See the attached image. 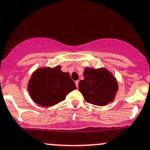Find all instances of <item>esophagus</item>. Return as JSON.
<instances>
[{"label":"esophagus","mask_w":150,"mask_h":150,"mask_svg":"<svg viewBox=\"0 0 150 150\" xmlns=\"http://www.w3.org/2000/svg\"><path fill=\"white\" fill-rule=\"evenodd\" d=\"M78 83H79V81H75V85H76L77 88H78Z\"/></svg>","instance_id":"34e87169"}]
</instances>
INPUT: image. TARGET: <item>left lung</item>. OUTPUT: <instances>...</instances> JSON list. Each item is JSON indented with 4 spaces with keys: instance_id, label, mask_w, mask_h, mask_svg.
Wrapping results in <instances>:
<instances>
[{
    "instance_id": "obj_1",
    "label": "left lung",
    "mask_w": 150,
    "mask_h": 150,
    "mask_svg": "<svg viewBox=\"0 0 150 150\" xmlns=\"http://www.w3.org/2000/svg\"><path fill=\"white\" fill-rule=\"evenodd\" d=\"M83 77L78 84V89L87 103L104 106L114 101L118 91V82L110 71L103 67H86Z\"/></svg>"
}]
</instances>
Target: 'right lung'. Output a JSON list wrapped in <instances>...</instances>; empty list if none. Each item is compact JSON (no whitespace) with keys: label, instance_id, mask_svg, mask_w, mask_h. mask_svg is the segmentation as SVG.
Masks as SVG:
<instances>
[{"label":"right lung","instance_id":"1","mask_svg":"<svg viewBox=\"0 0 150 150\" xmlns=\"http://www.w3.org/2000/svg\"><path fill=\"white\" fill-rule=\"evenodd\" d=\"M61 68L40 67L33 72L28 91L34 103L44 107L53 106L64 100L67 94L76 88L69 74L62 72Z\"/></svg>","mask_w":150,"mask_h":150}]
</instances>
